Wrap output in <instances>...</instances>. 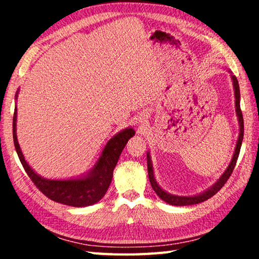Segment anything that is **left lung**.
Listing matches in <instances>:
<instances>
[{"instance_id": "obj_1", "label": "left lung", "mask_w": 259, "mask_h": 259, "mask_svg": "<svg viewBox=\"0 0 259 259\" xmlns=\"http://www.w3.org/2000/svg\"><path fill=\"white\" fill-rule=\"evenodd\" d=\"M231 77H232V81H233L234 95H235V111H236V115H238V120H239V124H240V134H239L238 142H236V147H235L233 157H232L229 166H227L225 172L222 175V177L219 178L218 181L214 183L211 187L208 188L205 192L201 193V194H198V195H194V196H178V195L170 194V193H166L165 191L162 190V188L159 186V184L156 183L155 178H154V174H153V165H152L150 153L147 152V170H148V178H150V183L153 187V190L155 191L156 194L159 195V198L163 200L164 202L171 204V205H181V207L182 205H191V204H198V203L203 202V201L210 199L211 196L216 194V193L225 185L227 179L230 178L232 172H233L235 163H236V161H238V157L240 154L241 144H242V140H243V116H242V112H241V108H240L239 82H238V80H236L235 75H231Z\"/></svg>"}]
</instances>
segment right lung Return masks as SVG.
I'll return each instance as SVG.
<instances>
[{
    "instance_id": "1",
    "label": "right lung",
    "mask_w": 259,
    "mask_h": 259,
    "mask_svg": "<svg viewBox=\"0 0 259 259\" xmlns=\"http://www.w3.org/2000/svg\"><path fill=\"white\" fill-rule=\"evenodd\" d=\"M16 122L17 107L15 108L14 122H12L14 143L17 154H18L19 160L28 177L47 198L58 203L72 205V207H87V205H91L102 200L112 182L114 168L119 161L125 144L135 135V130L133 128H126L116 134L111 140H108L97 163L84 177L58 181V179H47L38 176L28 165L20 150L18 139H17Z\"/></svg>"
}]
</instances>
